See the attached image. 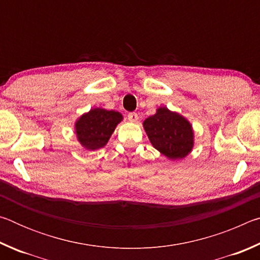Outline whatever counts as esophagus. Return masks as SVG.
<instances>
[{"label":"esophagus","instance_id":"esophagus-1","mask_svg":"<svg viewBox=\"0 0 260 260\" xmlns=\"http://www.w3.org/2000/svg\"><path fill=\"white\" fill-rule=\"evenodd\" d=\"M127 118H128V120L132 122H136L139 120L138 114H136L135 112H129L128 114H127Z\"/></svg>","mask_w":260,"mask_h":260}]
</instances>
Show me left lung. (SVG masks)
Wrapping results in <instances>:
<instances>
[{
    "mask_svg": "<svg viewBox=\"0 0 260 260\" xmlns=\"http://www.w3.org/2000/svg\"><path fill=\"white\" fill-rule=\"evenodd\" d=\"M152 147L171 160L182 159L191 152L193 129L181 114L160 107L156 113L143 121Z\"/></svg>",
    "mask_w": 260,
    "mask_h": 260,
    "instance_id": "left-lung-1",
    "label": "left lung"
}]
</instances>
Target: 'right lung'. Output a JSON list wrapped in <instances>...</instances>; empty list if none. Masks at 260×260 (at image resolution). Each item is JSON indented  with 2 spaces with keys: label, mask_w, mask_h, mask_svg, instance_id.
Instances as JSON below:
<instances>
[{
  "label": "right lung",
  "mask_w": 260,
  "mask_h": 260,
  "mask_svg": "<svg viewBox=\"0 0 260 260\" xmlns=\"http://www.w3.org/2000/svg\"><path fill=\"white\" fill-rule=\"evenodd\" d=\"M121 120L122 114L118 111L103 108L90 109L74 124L79 143L90 151L103 148Z\"/></svg>",
  "instance_id": "obj_1"
}]
</instances>
